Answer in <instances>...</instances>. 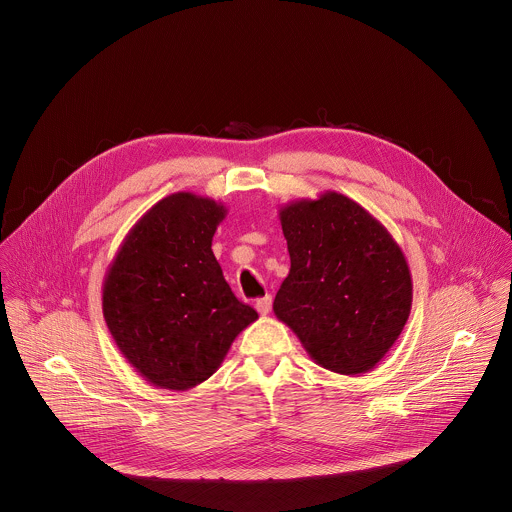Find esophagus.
I'll return each instance as SVG.
<instances>
[{"mask_svg":"<svg viewBox=\"0 0 512 512\" xmlns=\"http://www.w3.org/2000/svg\"><path fill=\"white\" fill-rule=\"evenodd\" d=\"M256 309H258L262 315L270 313V309H272V295L258 297V299H256Z\"/></svg>","mask_w":512,"mask_h":512,"instance_id":"1","label":"esophagus"}]
</instances>
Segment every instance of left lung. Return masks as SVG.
Masks as SVG:
<instances>
[{"label": "left lung", "instance_id": "1", "mask_svg": "<svg viewBox=\"0 0 512 512\" xmlns=\"http://www.w3.org/2000/svg\"><path fill=\"white\" fill-rule=\"evenodd\" d=\"M292 268L276 315L325 368L361 374L402 333L412 305L406 258L386 228L339 193L282 209Z\"/></svg>", "mask_w": 512, "mask_h": 512}]
</instances>
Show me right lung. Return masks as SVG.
I'll return each mask as SVG.
<instances>
[{
    "label": "right lung",
    "instance_id": "1",
    "mask_svg": "<svg viewBox=\"0 0 512 512\" xmlns=\"http://www.w3.org/2000/svg\"><path fill=\"white\" fill-rule=\"evenodd\" d=\"M224 207L191 193L159 201L120 248L102 293L124 357L161 388L189 390L219 368L258 313L226 284L211 250Z\"/></svg>",
    "mask_w": 512,
    "mask_h": 512
}]
</instances>
